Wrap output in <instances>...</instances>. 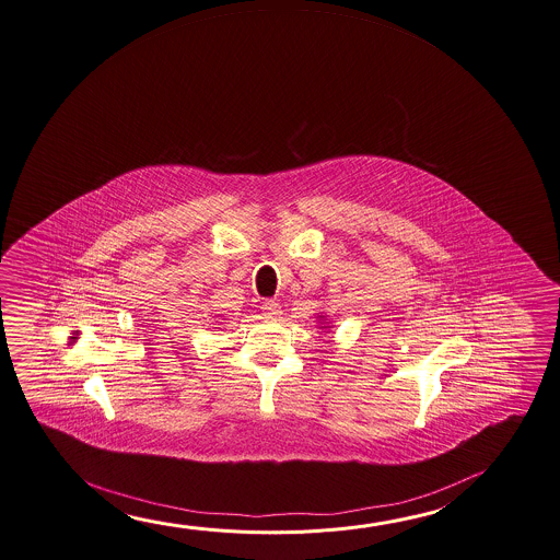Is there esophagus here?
Returning a JSON list of instances; mask_svg holds the SVG:
<instances>
[{
	"instance_id": "obj_1",
	"label": "esophagus",
	"mask_w": 560,
	"mask_h": 560,
	"mask_svg": "<svg viewBox=\"0 0 560 560\" xmlns=\"http://www.w3.org/2000/svg\"><path fill=\"white\" fill-rule=\"evenodd\" d=\"M262 310H265L266 316L272 317V319L282 314V312H280V304L275 302V300H266L265 304H262Z\"/></svg>"
}]
</instances>
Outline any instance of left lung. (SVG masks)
<instances>
[{"label": "left lung", "instance_id": "1", "mask_svg": "<svg viewBox=\"0 0 560 560\" xmlns=\"http://www.w3.org/2000/svg\"><path fill=\"white\" fill-rule=\"evenodd\" d=\"M319 319H326V317H324V316H319Z\"/></svg>", "mask_w": 560, "mask_h": 560}]
</instances>
